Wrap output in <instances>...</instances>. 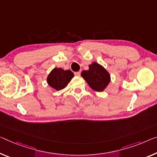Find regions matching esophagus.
I'll list each match as a JSON object with an SVG mask.
<instances>
[{
    "label": "esophagus",
    "mask_w": 157,
    "mask_h": 157,
    "mask_svg": "<svg viewBox=\"0 0 157 157\" xmlns=\"http://www.w3.org/2000/svg\"><path fill=\"white\" fill-rule=\"evenodd\" d=\"M74 75L76 76H79L81 75V72L80 71H77V72H75L74 73Z\"/></svg>",
    "instance_id": "esophagus-1"
}]
</instances>
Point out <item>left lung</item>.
Instances as JSON below:
<instances>
[{"label":"left lung","instance_id":"obj_1","mask_svg":"<svg viewBox=\"0 0 157 157\" xmlns=\"http://www.w3.org/2000/svg\"><path fill=\"white\" fill-rule=\"evenodd\" d=\"M88 67V70L82 71L81 76L93 90L102 92L111 81L109 73L105 67L96 62H93Z\"/></svg>","mask_w":157,"mask_h":157}]
</instances>
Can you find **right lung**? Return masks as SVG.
<instances>
[{
	"instance_id": "add662e5",
	"label": "right lung",
	"mask_w": 157,
	"mask_h": 157,
	"mask_svg": "<svg viewBox=\"0 0 157 157\" xmlns=\"http://www.w3.org/2000/svg\"><path fill=\"white\" fill-rule=\"evenodd\" d=\"M74 76L70 70H64L62 68H54L47 77V83L56 90L64 89Z\"/></svg>"
}]
</instances>
